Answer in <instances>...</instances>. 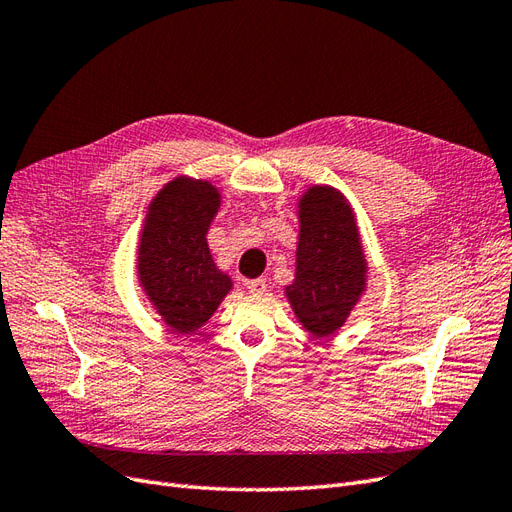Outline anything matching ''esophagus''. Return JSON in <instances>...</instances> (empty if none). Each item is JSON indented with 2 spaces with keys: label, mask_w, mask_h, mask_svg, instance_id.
<instances>
[{
  "label": "esophagus",
  "mask_w": 512,
  "mask_h": 512,
  "mask_svg": "<svg viewBox=\"0 0 512 512\" xmlns=\"http://www.w3.org/2000/svg\"><path fill=\"white\" fill-rule=\"evenodd\" d=\"M245 288L250 290L252 294H265L267 292V280H260V277H258V280H247Z\"/></svg>",
  "instance_id": "34e87169"
}]
</instances>
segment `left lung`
<instances>
[{
    "label": "left lung",
    "mask_w": 512,
    "mask_h": 512,
    "mask_svg": "<svg viewBox=\"0 0 512 512\" xmlns=\"http://www.w3.org/2000/svg\"><path fill=\"white\" fill-rule=\"evenodd\" d=\"M365 282L367 260L350 203L331 185H312L299 198L297 269L286 286L294 316L314 337H329L350 316Z\"/></svg>",
    "instance_id": "obj_1"
}]
</instances>
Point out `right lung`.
<instances>
[{"label":"right lung","instance_id":"obj_1","mask_svg":"<svg viewBox=\"0 0 512 512\" xmlns=\"http://www.w3.org/2000/svg\"><path fill=\"white\" fill-rule=\"evenodd\" d=\"M220 203V190L209 181L177 177L147 207L138 239V282L175 333L203 327L232 288L207 243Z\"/></svg>","mask_w":512,"mask_h":512}]
</instances>
